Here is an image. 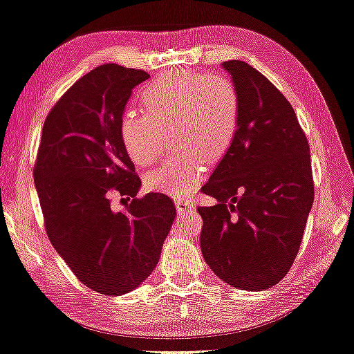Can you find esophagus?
<instances>
[{
    "label": "esophagus",
    "instance_id": "34e87169",
    "mask_svg": "<svg viewBox=\"0 0 354 354\" xmlns=\"http://www.w3.org/2000/svg\"><path fill=\"white\" fill-rule=\"evenodd\" d=\"M175 205L179 213H189V211L195 208V203L189 198H178Z\"/></svg>",
    "mask_w": 354,
    "mask_h": 354
}]
</instances>
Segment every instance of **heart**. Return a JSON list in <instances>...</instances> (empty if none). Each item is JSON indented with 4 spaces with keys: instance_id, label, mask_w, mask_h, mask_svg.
<instances>
[{
    "instance_id": "heart-1",
    "label": "heart",
    "mask_w": 354,
    "mask_h": 354,
    "mask_svg": "<svg viewBox=\"0 0 354 354\" xmlns=\"http://www.w3.org/2000/svg\"><path fill=\"white\" fill-rule=\"evenodd\" d=\"M141 113L127 111L120 118V143L138 167L154 162L168 143L179 147L151 170L146 187L167 195H186L203 178V160L224 157L240 124V95L235 84L221 75L176 71L160 75L138 93Z\"/></svg>"
}]
</instances>
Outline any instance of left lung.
Masks as SVG:
<instances>
[{
  "instance_id": "left-lung-1",
  "label": "left lung",
  "mask_w": 354,
  "mask_h": 354,
  "mask_svg": "<svg viewBox=\"0 0 354 354\" xmlns=\"http://www.w3.org/2000/svg\"><path fill=\"white\" fill-rule=\"evenodd\" d=\"M240 95L235 140L202 192L200 248L230 286L263 291L292 267L315 198L310 146L294 108L241 60L224 62Z\"/></svg>"
}]
</instances>
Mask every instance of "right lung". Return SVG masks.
<instances>
[{
	"label": "right lung",
	"instance_id": "right-lung-1",
	"mask_svg": "<svg viewBox=\"0 0 354 354\" xmlns=\"http://www.w3.org/2000/svg\"><path fill=\"white\" fill-rule=\"evenodd\" d=\"M146 71L115 63L76 81L47 114L33 176L50 243L79 281L104 295L140 286L154 270L176 216L173 200L151 192L119 136L131 88ZM113 194L129 199L110 209Z\"/></svg>",
	"mask_w": 354,
	"mask_h": 354
}]
</instances>
